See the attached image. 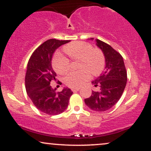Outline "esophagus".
I'll return each mask as SVG.
<instances>
[{
	"instance_id": "obj_1",
	"label": "esophagus",
	"mask_w": 151,
	"mask_h": 151,
	"mask_svg": "<svg viewBox=\"0 0 151 151\" xmlns=\"http://www.w3.org/2000/svg\"><path fill=\"white\" fill-rule=\"evenodd\" d=\"M80 90V88H72V91H73V92H75V91H78Z\"/></svg>"
}]
</instances>
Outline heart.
<instances>
[{"label": "heart", "mask_w": 151, "mask_h": 151, "mask_svg": "<svg viewBox=\"0 0 151 151\" xmlns=\"http://www.w3.org/2000/svg\"><path fill=\"white\" fill-rule=\"evenodd\" d=\"M63 50L72 60H80L79 67L82 69L71 72L66 76L65 82L70 87H80L90 79L91 73L93 75H98L104 67V56L102 52L96 48H92L89 43L74 42L66 45ZM52 66L56 72L64 74L70 70V60L58 52L53 58Z\"/></svg>", "instance_id": "obj_1"}]
</instances>
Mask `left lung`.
<instances>
[{"instance_id":"1","label":"left lung","mask_w":151,"mask_h":151,"mask_svg":"<svg viewBox=\"0 0 151 151\" xmlns=\"http://www.w3.org/2000/svg\"><path fill=\"white\" fill-rule=\"evenodd\" d=\"M96 42L104 55L106 67L104 73L91 81L95 87L99 86V90L92 91L84 102L91 110L105 111L113 107L122 96L127 82V72L120 53L99 40L96 39Z\"/></svg>"}]
</instances>
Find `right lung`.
<instances>
[{
  "mask_svg": "<svg viewBox=\"0 0 151 151\" xmlns=\"http://www.w3.org/2000/svg\"><path fill=\"white\" fill-rule=\"evenodd\" d=\"M69 42L48 40L35 50L27 63L26 91L36 108L48 115H58L65 111L73 93L67 87L57 92L56 88L50 86L52 81H56L57 76L52 67L53 54L59 47Z\"/></svg>",
  "mask_w": 151,
  "mask_h": 151,
  "instance_id": "1",
  "label": "right lung"
}]
</instances>
